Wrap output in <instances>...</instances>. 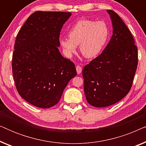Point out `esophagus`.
Instances as JSON below:
<instances>
[{"label":"esophagus","instance_id":"1","mask_svg":"<svg viewBox=\"0 0 146 146\" xmlns=\"http://www.w3.org/2000/svg\"><path fill=\"white\" fill-rule=\"evenodd\" d=\"M76 69L78 74H81L82 70V67L80 66H79V65L77 66L76 67Z\"/></svg>","mask_w":146,"mask_h":146}]
</instances>
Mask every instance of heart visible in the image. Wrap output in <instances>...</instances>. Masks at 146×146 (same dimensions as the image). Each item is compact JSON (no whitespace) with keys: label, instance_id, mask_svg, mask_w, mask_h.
Instances as JSON below:
<instances>
[{"label":"heart","instance_id":"heart-1","mask_svg":"<svg viewBox=\"0 0 146 146\" xmlns=\"http://www.w3.org/2000/svg\"><path fill=\"white\" fill-rule=\"evenodd\" d=\"M68 38H60L59 44L64 54L71 57L79 45L81 53L88 58L98 56L107 42L109 29L103 21L88 19L78 21L68 32Z\"/></svg>","mask_w":146,"mask_h":146}]
</instances>
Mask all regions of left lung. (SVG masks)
Returning a JSON list of instances; mask_svg holds the SVG:
<instances>
[{"mask_svg":"<svg viewBox=\"0 0 146 146\" xmlns=\"http://www.w3.org/2000/svg\"><path fill=\"white\" fill-rule=\"evenodd\" d=\"M107 12L113 35L102 52L82 70L86 98L98 108L114 104L128 94L138 61L137 48L128 28L115 12Z\"/></svg>","mask_w":146,"mask_h":146,"instance_id":"8db88e82","label":"left lung"}]
</instances>
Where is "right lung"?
<instances>
[{"instance_id":"right-lung-1","label":"right lung","mask_w":146,"mask_h":146,"mask_svg":"<svg viewBox=\"0 0 146 146\" xmlns=\"http://www.w3.org/2000/svg\"><path fill=\"white\" fill-rule=\"evenodd\" d=\"M70 13L36 11L16 38L12 68L20 96L32 105L49 108L77 74L75 65L61 55L60 33Z\"/></svg>"}]
</instances>
